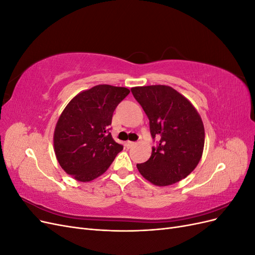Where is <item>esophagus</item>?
I'll return each instance as SVG.
<instances>
[{"instance_id":"esophagus-1","label":"esophagus","mask_w":255,"mask_h":255,"mask_svg":"<svg viewBox=\"0 0 255 255\" xmlns=\"http://www.w3.org/2000/svg\"><path fill=\"white\" fill-rule=\"evenodd\" d=\"M136 144V142H134V141H127L126 142V146L128 149H130V148H133V146Z\"/></svg>"}]
</instances>
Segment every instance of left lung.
<instances>
[{
  "instance_id": "1",
  "label": "left lung",
  "mask_w": 255,
  "mask_h": 255,
  "mask_svg": "<svg viewBox=\"0 0 255 255\" xmlns=\"http://www.w3.org/2000/svg\"><path fill=\"white\" fill-rule=\"evenodd\" d=\"M149 119L156 145L151 157L137 164L141 175L157 186L185 179L199 164L204 146L201 117L188 100L165 85L130 89Z\"/></svg>"
}]
</instances>
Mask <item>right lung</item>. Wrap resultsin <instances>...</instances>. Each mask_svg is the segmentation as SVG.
I'll return each instance as SVG.
<instances>
[{
    "label": "right lung",
    "instance_id": "1",
    "mask_svg": "<svg viewBox=\"0 0 255 255\" xmlns=\"http://www.w3.org/2000/svg\"><path fill=\"white\" fill-rule=\"evenodd\" d=\"M128 94L125 87L98 85L75 96L61 113L54 149L61 168L75 180L89 182L103 174L123 149L113 139L110 126Z\"/></svg>",
    "mask_w": 255,
    "mask_h": 255
}]
</instances>
